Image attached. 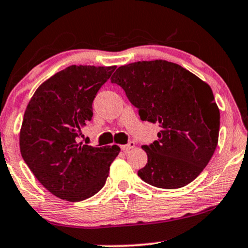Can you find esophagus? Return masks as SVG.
I'll return each instance as SVG.
<instances>
[{
	"label": "esophagus",
	"instance_id": "1",
	"mask_svg": "<svg viewBox=\"0 0 248 248\" xmlns=\"http://www.w3.org/2000/svg\"><path fill=\"white\" fill-rule=\"evenodd\" d=\"M135 147V143L133 142V140H130L129 143L128 144H124V145H121V150L124 152H128L129 151V150H131V149H134Z\"/></svg>",
	"mask_w": 248,
	"mask_h": 248
}]
</instances>
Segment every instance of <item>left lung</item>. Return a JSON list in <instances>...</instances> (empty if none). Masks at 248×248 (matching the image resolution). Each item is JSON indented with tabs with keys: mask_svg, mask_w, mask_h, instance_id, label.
<instances>
[{
	"mask_svg": "<svg viewBox=\"0 0 248 248\" xmlns=\"http://www.w3.org/2000/svg\"><path fill=\"white\" fill-rule=\"evenodd\" d=\"M111 82L124 90L140 120L161 127L158 140L142 146L147 164L139 176L161 189L191 183L217 146L220 109L211 87L184 67L162 59L120 66Z\"/></svg>",
	"mask_w": 248,
	"mask_h": 248,
	"instance_id": "left-lung-1",
	"label": "left lung"
}]
</instances>
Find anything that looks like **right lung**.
Segmentation results:
<instances>
[{
  "label": "right lung",
  "instance_id": "obj_1",
  "mask_svg": "<svg viewBox=\"0 0 248 248\" xmlns=\"http://www.w3.org/2000/svg\"><path fill=\"white\" fill-rule=\"evenodd\" d=\"M117 66L72 65L45 81L24 114L20 153L49 192L67 202L90 198L104 186L118 145L78 142L93 118V102Z\"/></svg>",
  "mask_w": 248,
  "mask_h": 248
}]
</instances>
